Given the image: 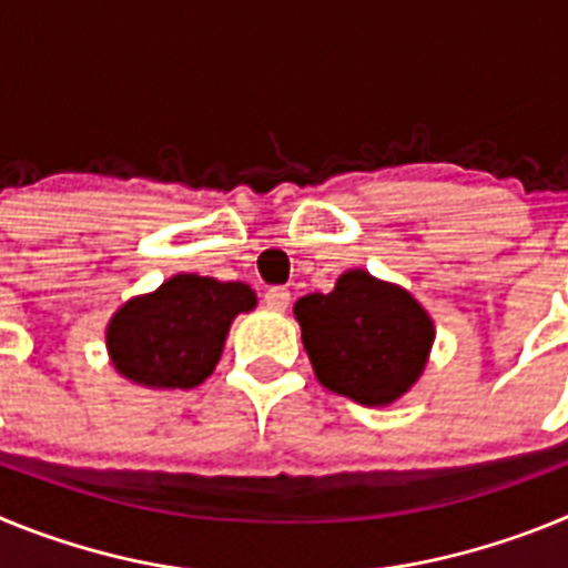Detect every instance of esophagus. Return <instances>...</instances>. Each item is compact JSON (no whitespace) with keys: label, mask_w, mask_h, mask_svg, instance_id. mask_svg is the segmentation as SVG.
<instances>
[{"label":"esophagus","mask_w":568,"mask_h":568,"mask_svg":"<svg viewBox=\"0 0 568 568\" xmlns=\"http://www.w3.org/2000/svg\"><path fill=\"white\" fill-rule=\"evenodd\" d=\"M264 304H267L270 310H275V313H284V310L290 307V290L287 287H270L267 293H264Z\"/></svg>","instance_id":"34e87169"}]
</instances>
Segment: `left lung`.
Here are the masks:
<instances>
[{
  "instance_id": "8db88e82",
  "label": "left lung",
  "mask_w": 568,
  "mask_h": 568,
  "mask_svg": "<svg viewBox=\"0 0 568 568\" xmlns=\"http://www.w3.org/2000/svg\"><path fill=\"white\" fill-rule=\"evenodd\" d=\"M315 378L364 406H386L420 378L435 341L433 318L398 284L346 270L333 293L295 301Z\"/></svg>"
}]
</instances>
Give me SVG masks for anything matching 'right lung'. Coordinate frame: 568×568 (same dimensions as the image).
<instances>
[{"instance_id":"add662e5","label":"right lung","mask_w":568,"mask_h":568,"mask_svg":"<svg viewBox=\"0 0 568 568\" xmlns=\"http://www.w3.org/2000/svg\"><path fill=\"white\" fill-rule=\"evenodd\" d=\"M253 307L255 293L241 281L173 275L110 318L104 335L110 361L133 384L193 389L222 358L235 315Z\"/></svg>"}]
</instances>
